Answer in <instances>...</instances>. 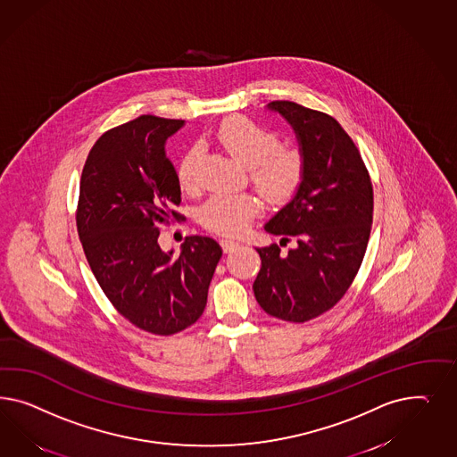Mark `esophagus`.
Instances as JSON below:
<instances>
[{
  "label": "esophagus",
  "mask_w": 457,
  "mask_h": 457,
  "mask_svg": "<svg viewBox=\"0 0 457 457\" xmlns=\"http://www.w3.org/2000/svg\"><path fill=\"white\" fill-rule=\"evenodd\" d=\"M221 246L224 253H231L233 249H236L237 246H239V243H237V241H233V239H222Z\"/></svg>",
  "instance_id": "esophagus-1"
}]
</instances>
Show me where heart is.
Returning a JSON list of instances; mask_svg holds the SVG:
<instances>
[{
  "label": "heart",
  "instance_id": "heart-1",
  "mask_svg": "<svg viewBox=\"0 0 457 457\" xmlns=\"http://www.w3.org/2000/svg\"><path fill=\"white\" fill-rule=\"evenodd\" d=\"M212 140L235 161L248 167L249 179L270 203H285L300 189L306 174V157L300 147L279 145L275 132L245 117L222 120ZM195 147L179 159L176 178L180 189H195ZM260 204L253 194H212L199 209L201 224L218 235L235 236L248 228Z\"/></svg>",
  "mask_w": 457,
  "mask_h": 457
}]
</instances>
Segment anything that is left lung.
Instances as JSON below:
<instances>
[{"label": "left lung", "mask_w": 457, "mask_h": 457, "mask_svg": "<svg viewBox=\"0 0 457 457\" xmlns=\"http://www.w3.org/2000/svg\"><path fill=\"white\" fill-rule=\"evenodd\" d=\"M268 107L296 132L306 174L291 203L264 226L296 246L256 249L262 270L253 290L268 315L303 323L338 303L357 277L372 229L374 187L357 145L328 113L288 100Z\"/></svg>", "instance_id": "left-lung-1"}]
</instances>
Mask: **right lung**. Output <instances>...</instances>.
I'll return each instance as SVG.
<instances>
[{"label":"right lung","mask_w":457,"mask_h":457,"mask_svg":"<svg viewBox=\"0 0 457 457\" xmlns=\"http://www.w3.org/2000/svg\"><path fill=\"white\" fill-rule=\"evenodd\" d=\"M182 124L140 115L104 132L85 161L75 214L87 262L113 308L162 337L203 315L222 254L206 236L186 237L179 256L157 243L159 224L184 220L174 211L180 186L164 151Z\"/></svg>","instance_id":"add662e5"}]
</instances>
